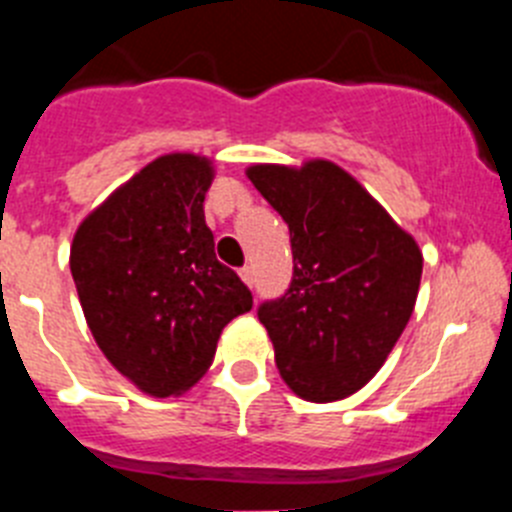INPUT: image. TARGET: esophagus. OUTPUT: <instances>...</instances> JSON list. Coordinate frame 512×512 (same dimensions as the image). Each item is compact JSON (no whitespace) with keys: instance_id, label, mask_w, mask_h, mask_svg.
<instances>
[{"instance_id":"34e87169","label":"esophagus","mask_w":512,"mask_h":512,"mask_svg":"<svg viewBox=\"0 0 512 512\" xmlns=\"http://www.w3.org/2000/svg\"><path fill=\"white\" fill-rule=\"evenodd\" d=\"M238 274H241V279L248 284V287H253V269H251V266H243Z\"/></svg>"}]
</instances>
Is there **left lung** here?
I'll return each instance as SVG.
<instances>
[{
	"mask_svg": "<svg viewBox=\"0 0 512 512\" xmlns=\"http://www.w3.org/2000/svg\"><path fill=\"white\" fill-rule=\"evenodd\" d=\"M248 179L289 225L292 282L259 305L284 382L312 402L361 390L413 315L418 243L330 161L251 166Z\"/></svg>",
	"mask_w": 512,
	"mask_h": 512,
	"instance_id": "obj_1",
	"label": "left lung"
}]
</instances>
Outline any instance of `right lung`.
<instances>
[{
  "label": "right lung",
  "mask_w": 512,
  "mask_h": 512,
  "mask_svg": "<svg viewBox=\"0 0 512 512\" xmlns=\"http://www.w3.org/2000/svg\"><path fill=\"white\" fill-rule=\"evenodd\" d=\"M210 184L205 158H156L79 225L71 246L94 341L153 397L192 387L225 325L253 307L251 289L215 259L202 210Z\"/></svg>",
  "instance_id": "1"
}]
</instances>
